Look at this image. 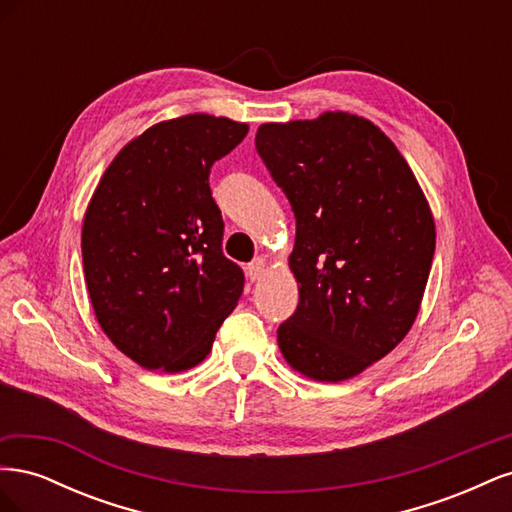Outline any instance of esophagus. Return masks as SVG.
Listing matches in <instances>:
<instances>
[{"mask_svg": "<svg viewBox=\"0 0 512 512\" xmlns=\"http://www.w3.org/2000/svg\"><path fill=\"white\" fill-rule=\"evenodd\" d=\"M265 267H267V260L265 258H262V256L254 258L250 265H247V275H250V280H258V277L265 273Z\"/></svg>", "mask_w": 512, "mask_h": 512, "instance_id": "esophagus-1", "label": "esophagus"}]
</instances>
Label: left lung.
I'll return each instance as SVG.
<instances>
[{
	"label": "left lung",
	"mask_w": 512,
	"mask_h": 512,
	"mask_svg": "<svg viewBox=\"0 0 512 512\" xmlns=\"http://www.w3.org/2000/svg\"><path fill=\"white\" fill-rule=\"evenodd\" d=\"M254 143L297 220L299 305L277 344L301 374L348 380L412 327L436 252L429 205L397 147L363 117L265 123Z\"/></svg>",
	"instance_id": "8db88e82"
}]
</instances>
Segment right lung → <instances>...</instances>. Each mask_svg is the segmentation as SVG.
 Here are the masks:
<instances>
[{
    "mask_svg": "<svg viewBox=\"0 0 512 512\" xmlns=\"http://www.w3.org/2000/svg\"><path fill=\"white\" fill-rule=\"evenodd\" d=\"M247 134L211 115L162 121L119 151L83 224V269L108 339L145 369L183 371L209 354L245 275L222 252L211 166Z\"/></svg>",
    "mask_w": 512,
    "mask_h": 512,
    "instance_id": "1",
    "label": "right lung"
}]
</instances>
